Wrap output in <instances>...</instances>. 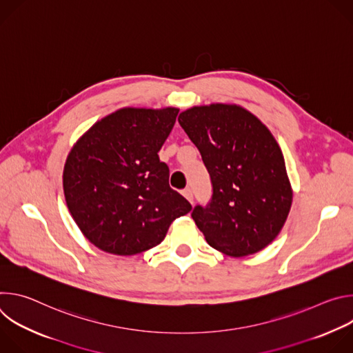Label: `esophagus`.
<instances>
[{
    "instance_id": "1",
    "label": "esophagus",
    "mask_w": 353,
    "mask_h": 353,
    "mask_svg": "<svg viewBox=\"0 0 353 353\" xmlns=\"http://www.w3.org/2000/svg\"><path fill=\"white\" fill-rule=\"evenodd\" d=\"M183 195L190 201L191 204L194 203V195H192V190H191V188H185V190H183Z\"/></svg>"
}]
</instances>
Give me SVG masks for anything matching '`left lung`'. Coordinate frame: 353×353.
I'll list each match as a JSON object with an SVG mask.
<instances>
[{
  "mask_svg": "<svg viewBox=\"0 0 353 353\" xmlns=\"http://www.w3.org/2000/svg\"><path fill=\"white\" fill-rule=\"evenodd\" d=\"M179 123L210 173V203L191 216L214 248L254 254L281 232L292 205L282 150L270 130L236 105L188 109Z\"/></svg>",
  "mask_w": 353,
  "mask_h": 353,
  "instance_id": "left-lung-1",
  "label": "left lung"
}]
</instances>
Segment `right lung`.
I'll list each match as a JSON object with an SVG mask.
<instances>
[{
  "label": "right lung",
  "mask_w": 353,
  "mask_h": 353,
  "mask_svg": "<svg viewBox=\"0 0 353 353\" xmlns=\"http://www.w3.org/2000/svg\"><path fill=\"white\" fill-rule=\"evenodd\" d=\"M179 109H121L74 145L63 174L67 207L97 248L134 256L158 245L176 218L191 211L169 185L158 152Z\"/></svg>",
  "instance_id": "obj_1"
}]
</instances>
